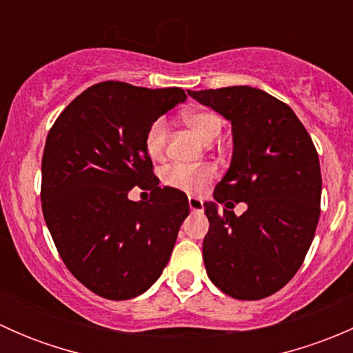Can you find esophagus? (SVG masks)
Segmentation results:
<instances>
[{
	"label": "esophagus",
	"instance_id": "obj_1",
	"mask_svg": "<svg viewBox=\"0 0 353 353\" xmlns=\"http://www.w3.org/2000/svg\"><path fill=\"white\" fill-rule=\"evenodd\" d=\"M188 203H190V210L193 213H201L203 212V201L199 198L190 196V199H188Z\"/></svg>",
	"mask_w": 353,
	"mask_h": 353
}]
</instances>
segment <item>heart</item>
Segmentation results:
<instances>
[{
    "instance_id": "heart-1",
    "label": "heart",
    "mask_w": 353,
    "mask_h": 353,
    "mask_svg": "<svg viewBox=\"0 0 353 353\" xmlns=\"http://www.w3.org/2000/svg\"><path fill=\"white\" fill-rule=\"evenodd\" d=\"M184 123L194 130L205 141H213L219 138L223 123L222 117L216 112L208 109L190 110L183 116ZM167 138H169V128L165 119L159 117L145 133V150L154 160L162 159L167 148ZM215 177V169L212 165H184V163H174L162 170V183L172 190L181 191L186 194H201L208 188Z\"/></svg>"
}]
</instances>
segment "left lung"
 <instances>
[{"label":"left lung","mask_w":353,"mask_h":353,"mask_svg":"<svg viewBox=\"0 0 353 353\" xmlns=\"http://www.w3.org/2000/svg\"><path fill=\"white\" fill-rule=\"evenodd\" d=\"M188 94L232 124L229 170L205 203L203 261L223 294L258 301L285 287L304 263L321 213V169L304 124L285 102L252 87ZM245 201L241 217L232 212Z\"/></svg>","instance_id":"8db88e82"}]
</instances>
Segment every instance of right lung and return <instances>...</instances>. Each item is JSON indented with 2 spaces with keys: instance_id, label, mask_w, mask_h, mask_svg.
Returning a JSON list of instances; mask_svg holds the SVG:
<instances>
[{
  "instance_id": "1",
  "label": "right lung",
  "mask_w": 353,
  "mask_h": 353,
  "mask_svg": "<svg viewBox=\"0 0 353 353\" xmlns=\"http://www.w3.org/2000/svg\"><path fill=\"white\" fill-rule=\"evenodd\" d=\"M186 101L183 88L101 81L54 121L42 154L41 201L56 249L71 275L110 301L150 288L170 258L188 196L159 186L145 150L147 128ZM134 185L151 191L131 202Z\"/></svg>"
}]
</instances>
